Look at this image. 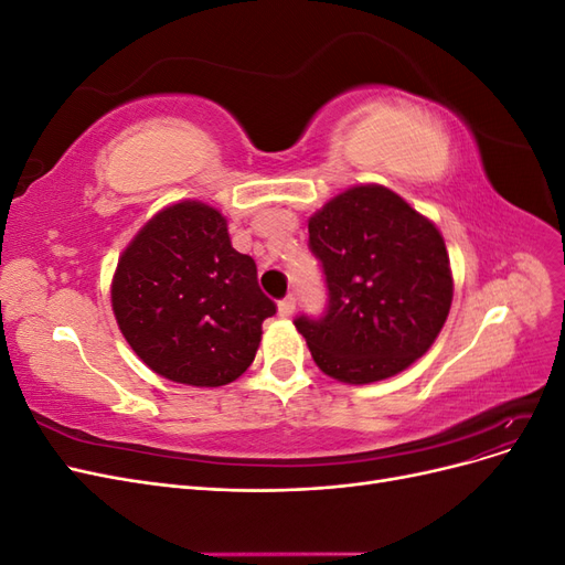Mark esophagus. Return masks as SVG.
I'll return each mask as SVG.
<instances>
[{"instance_id": "34e87169", "label": "esophagus", "mask_w": 565, "mask_h": 565, "mask_svg": "<svg viewBox=\"0 0 565 565\" xmlns=\"http://www.w3.org/2000/svg\"><path fill=\"white\" fill-rule=\"evenodd\" d=\"M295 309H297V299L289 295V297H285L280 303H278V313H280V318H289L295 313Z\"/></svg>"}]
</instances>
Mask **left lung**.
Instances as JSON below:
<instances>
[{"label": "left lung", "mask_w": 565, "mask_h": 565, "mask_svg": "<svg viewBox=\"0 0 565 565\" xmlns=\"http://www.w3.org/2000/svg\"><path fill=\"white\" fill-rule=\"evenodd\" d=\"M309 247L328 309L295 324L324 374L382 382L431 349L452 303L448 249L434 221L384 185H353L309 218Z\"/></svg>", "instance_id": "left-lung-1"}]
</instances>
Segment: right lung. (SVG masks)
I'll return each mask as SVG.
<instances>
[{
	"instance_id": "obj_1",
	"label": "right lung",
	"mask_w": 565,
	"mask_h": 565,
	"mask_svg": "<svg viewBox=\"0 0 565 565\" xmlns=\"http://www.w3.org/2000/svg\"><path fill=\"white\" fill-rule=\"evenodd\" d=\"M125 339L160 377L224 386L252 365L276 313L252 256L235 252L226 216L183 200L160 210L122 252L110 287Z\"/></svg>"
}]
</instances>
